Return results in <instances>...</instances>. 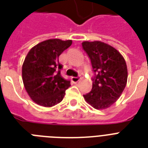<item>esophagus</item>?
<instances>
[{"instance_id": "1", "label": "esophagus", "mask_w": 148, "mask_h": 148, "mask_svg": "<svg viewBox=\"0 0 148 148\" xmlns=\"http://www.w3.org/2000/svg\"><path fill=\"white\" fill-rule=\"evenodd\" d=\"M71 81L74 82V83H77L80 81V77H71Z\"/></svg>"}]
</instances>
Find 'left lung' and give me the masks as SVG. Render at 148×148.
<instances>
[{
  "mask_svg": "<svg viewBox=\"0 0 148 148\" xmlns=\"http://www.w3.org/2000/svg\"><path fill=\"white\" fill-rule=\"evenodd\" d=\"M95 73L92 89L84 95L87 103L97 110L106 109L121 95L127 81V67L124 57L112 46L101 41H84Z\"/></svg>",
  "mask_w": 148,
  "mask_h": 148,
  "instance_id": "obj_1",
  "label": "left lung"
}]
</instances>
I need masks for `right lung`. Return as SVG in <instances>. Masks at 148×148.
Here are the masks:
<instances>
[{"label": "right lung", "mask_w": 148, "mask_h": 148, "mask_svg": "<svg viewBox=\"0 0 148 148\" xmlns=\"http://www.w3.org/2000/svg\"><path fill=\"white\" fill-rule=\"evenodd\" d=\"M72 40L49 39L31 48L22 65L24 88L38 105L51 108L62 101L70 81L60 75L59 56L71 45Z\"/></svg>", "instance_id": "right-lung-1"}]
</instances>
